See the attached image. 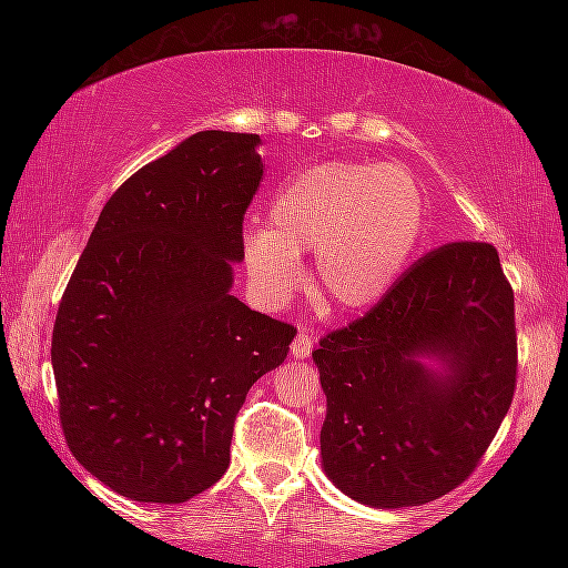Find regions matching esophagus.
Returning a JSON list of instances; mask_svg holds the SVG:
<instances>
[{"instance_id":"esophagus-1","label":"esophagus","mask_w":568,"mask_h":568,"mask_svg":"<svg viewBox=\"0 0 568 568\" xmlns=\"http://www.w3.org/2000/svg\"><path fill=\"white\" fill-rule=\"evenodd\" d=\"M313 343H315V335H313L311 328L297 331L295 341H293V355H295V358H307V355H311V351H313Z\"/></svg>"}]
</instances>
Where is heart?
Listing matches in <instances>:
<instances>
[{
    "instance_id": "b5f03b06",
    "label": "heart",
    "mask_w": 568,
    "mask_h": 568,
    "mask_svg": "<svg viewBox=\"0 0 568 568\" xmlns=\"http://www.w3.org/2000/svg\"><path fill=\"white\" fill-rule=\"evenodd\" d=\"M426 225V197L406 168L328 160L295 172L267 200V225L247 230V277L265 303L301 285L297 255L315 250V283L341 311H365L408 265Z\"/></svg>"
}]
</instances>
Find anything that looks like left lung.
I'll return each instance as SVG.
<instances>
[{
  "label": "left lung",
  "instance_id": "8db88e82",
  "mask_svg": "<svg viewBox=\"0 0 568 568\" xmlns=\"http://www.w3.org/2000/svg\"><path fill=\"white\" fill-rule=\"evenodd\" d=\"M434 354V374L419 363ZM323 468L373 508L420 506L474 474L516 390L514 287L491 243L456 240L313 351Z\"/></svg>",
  "mask_w": 568,
  "mask_h": 568
}]
</instances>
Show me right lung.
Instances as JSON below:
<instances>
[{"instance_id": "right-lung-1", "label": "right lung", "mask_w": 568, "mask_h": 568, "mask_svg": "<svg viewBox=\"0 0 568 568\" xmlns=\"http://www.w3.org/2000/svg\"><path fill=\"white\" fill-rule=\"evenodd\" d=\"M257 145L205 130L140 168L64 287L52 331L62 434L132 501L182 504L217 484L250 386L297 333L230 295L263 178Z\"/></svg>"}]
</instances>
